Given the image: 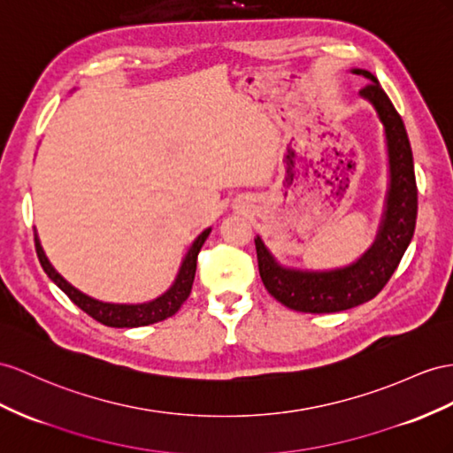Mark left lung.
Instances as JSON below:
<instances>
[{"mask_svg": "<svg viewBox=\"0 0 453 453\" xmlns=\"http://www.w3.org/2000/svg\"><path fill=\"white\" fill-rule=\"evenodd\" d=\"M352 74L367 80L359 97L375 109L387 139L388 189L373 245L344 268L318 272L281 265L260 235L254 239L264 287L283 306L306 314L350 310L375 298L398 268L415 231L417 185L405 126L373 74L364 68H352Z\"/></svg>", "mask_w": 453, "mask_h": 453, "instance_id": "left-lung-1", "label": "left lung"}]
</instances>
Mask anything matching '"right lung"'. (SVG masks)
<instances>
[{"mask_svg": "<svg viewBox=\"0 0 453 453\" xmlns=\"http://www.w3.org/2000/svg\"><path fill=\"white\" fill-rule=\"evenodd\" d=\"M212 227L204 229L203 234L193 241V245L189 247L188 254H185L180 272L173 280L172 287L165 295L157 296L150 303H143V304H114V303H103V300H97L94 296H89L82 291H78L74 285L68 283L65 277L57 272L51 262L45 257V252L42 249V242L38 234H34V241H36V252L43 272L48 273L50 280L61 288V291L73 300V303L84 310L88 316H91L94 319H97L99 323L107 327H143V326H150V323H157L166 319L170 316L176 314V311L181 308V304L188 300L191 287H193V280H195V270H196V257H199L201 247L204 245L206 237L211 235Z\"/></svg>", "mask_w": 453, "mask_h": 453, "instance_id": "obj_1", "label": "right lung"}]
</instances>
